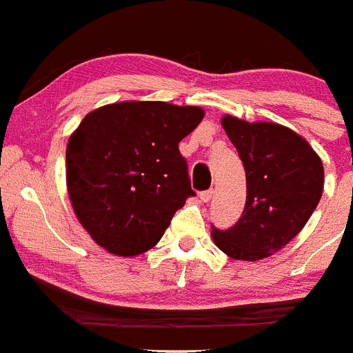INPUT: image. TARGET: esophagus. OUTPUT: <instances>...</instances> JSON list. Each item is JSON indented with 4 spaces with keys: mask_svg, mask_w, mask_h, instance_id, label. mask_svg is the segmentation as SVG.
Listing matches in <instances>:
<instances>
[{
    "mask_svg": "<svg viewBox=\"0 0 353 353\" xmlns=\"http://www.w3.org/2000/svg\"><path fill=\"white\" fill-rule=\"evenodd\" d=\"M212 196H214V191H203V192H199V199L203 201V203H208L212 199Z\"/></svg>",
    "mask_w": 353,
    "mask_h": 353,
    "instance_id": "1",
    "label": "esophagus"
}]
</instances>
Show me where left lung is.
Wrapping results in <instances>:
<instances>
[{"mask_svg":"<svg viewBox=\"0 0 353 353\" xmlns=\"http://www.w3.org/2000/svg\"><path fill=\"white\" fill-rule=\"evenodd\" d=\"M224 132L245 170V207L230 230L212 228L214 244L233 260L256 261L301 232L323 191L322 159L302 136L270 121L226 114Z\"/></svg>","mask_w":353,"mask_h":353,"instance_id":"1","label":"left lung"}]
</instances>
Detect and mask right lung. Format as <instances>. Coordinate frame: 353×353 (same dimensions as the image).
<instances>
[{"instance_id":"add662e5","label":"right lung","mask_w":353,"mask_h":353,"mask_svg":"<svg viewBox=\"0 0 353 353\" xmlns=\"http://www.w3.org/2000/svg\"><path fill=\"white\" fill-rule=\"evenodd\" d=\"M198 105L127 101L83 118L67 145V189L77 219L117 256L154 248L194 196L179 143L203 120Z\"/></svg>"}]
</instances>
